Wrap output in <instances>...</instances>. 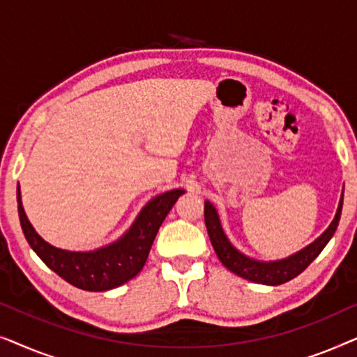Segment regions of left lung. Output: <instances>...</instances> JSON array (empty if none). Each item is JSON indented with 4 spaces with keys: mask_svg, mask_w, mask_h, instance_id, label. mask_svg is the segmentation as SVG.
<instances>
[{
    "mask_svg": "<svg viewBox=\"0 0 357 357\" xmlns=\"http://www.w3.org/2000/svg\"><path fill=\"white\" fill-rule=\"evenodd\" d=\"M341 209H343V195H341L338 211H336V216L331 221L330 227L315 242H312L309 247L302 248L301 252L294 253V255L284 258V260L268 263L252 260V258L245 257L237 248L232 247V243L229 242V238L222 231L216 209L209 202L204 203V222H206L208 236L214 247V252H216L218 258L227 270L236 273L237 276L243 278V280L258 282V284L278 286L301 275L320 255V252L324 250L330 238L333 237L336 227H338Z\"/></svg>",
    "mask_w": 357,
    "mask_h": 357,
    "instance_id": "left-lung-1",
    "label": "left lung"
}]
</instances>
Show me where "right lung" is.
<instances>
[{
  "mask_svg": "<svg viewBox=\"0 0 357 357\" xmlns=\"http://www.w3.org/2000/svg\"><path fill=\"white\" fill-rule=\"evenodd\" d=\"M183 190L162 193L146 204L120 241L94 252H68L47 243L29 222L17 187V211L29 245L58 276L84 291H109L143 270L160 224Z\"/></svg>",
  "mask_w": 357,
  "mask_h": 357,
  "instance_id": "add662e5",
  "label": "right lung"
}]
</instances>
